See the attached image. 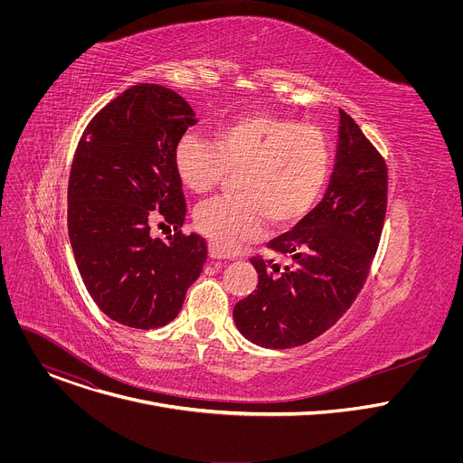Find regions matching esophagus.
Segmentation results:
<instances>
[{"mask_svg": "<svg viewBox=\"0 0 463 463\" xmlns=\"http://www.w3.org/2000/svg\"><path fill=\"white\" fill-rule=\"evenodd\" d=\"M209 256L214 258V260H223V258H227V254L222 252V250H220L216 245H213V243L209 245Z\"/></svg>", "mask_w": 463, "mask_h": 463, "instance_id": "esophagus-1", "label": "esophagus"}]
</instances>
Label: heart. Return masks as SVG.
Returning a JSON list of instances; mask_svg holds the SVG:
<instances>
[{
    "mask_svg": "<svg viewBox=\"0 0 463 463\" xmlns=\"http://www.w3.org/2000/svg\"><path fill=\"white\" fill-rule=\"evenodd\" d=\"M327 139L309 124L266 111H250L218 124L213 143L183 136L174 150L175 174L192 194H209L229 174L234 197L207 202L194 213V227L222 252L256 238L269 222L275 229L298 223L326 186Z\"/></svg>",
    "mask_w": 463,
    "mask_h": 463,
    "instance_id": "heart-1",
    "label": "heart"
}]
</instances>
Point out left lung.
Masks as SVG:
<instances>
[{"instance_id": "left-lung-1", "label": "left lung", "mask_w": 463, "mask_h": 463, "mask_svg": "<svg viewBox=\"0 0 463 463\" xmlns=\"http://www.w3.org/2000/svg\"><path fill=\"white\" fill-rule=\"evenodd\" d=\"M339 115L335 166L322 202L268 243L282 263L250 258L258 286L232 317L240 334L258 346L284 350L317 339L350 309L366 282L384 223L388 174L357 122L343 109Z\"/></svg>"}]
</instances>
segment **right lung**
I'll use <instances>...</instances> for the list:
<instances>
[{
    "label": "right lung",
    "instance_id": "add662e5",
    "mask_svg": "<svg viewBox=\"0 0 463 463\" xmlns=\"http://www.w3.org/2000/svg\"><path fill=\"white\" fill-rule=\"evenodd\" d=\"M197 122L188 102L137 84L84 129L68 186V232L84 286L111 320L152 329L174 320L200 277L207 243L183 234L186 216L174 150ZM154 224L175 236L154 239Z\"/></svg>",
    "mask_w": 463,
    "mask_h": 463
}]
</instances>
